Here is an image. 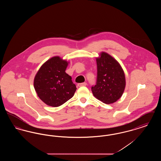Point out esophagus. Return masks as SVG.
I'll return each instance as SVG.
<instances>
[{
	"label": "esophagus",
	"mask_w": 161,
	"mask_h": 161,
	"mask_svg": "<svg viewBox=\"0 0 161 161\" xmlns=\"http://www.w3.org/2000/svg\"><path fill=\"white\" fill-rule=\"evenodd\" d=\"M87 85V83H78V84H77V86H78V87H81V86H86Z\"/></svg>",
	"instance_id": "obj_1"
}]
</instances>
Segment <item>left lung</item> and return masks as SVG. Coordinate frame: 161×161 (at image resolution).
<instances>
[{
    "label": "left lung",
    "mask_w": 161,
    "mask_h": 161,
    "mask_svg": "<svg viewBox=\"0 0 161 161\" xmlns=\"http://www.w3.org/2000/svg\"><path fill=\"white\" fill-rule=\"evenodd\" d=\"M97 84L92 86L93 95L106 104H112L123 95L125 87V77L120 64L105 52L96 58Z\"/></svg>",
    "instance_id": "left-lung-1"
}]
</instances>
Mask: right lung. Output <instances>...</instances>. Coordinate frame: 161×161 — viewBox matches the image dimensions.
Returning <instances> with one entry per match:
<instances>
[{"label": "right lung", "instance_id": "add662e5", "mask_svg": "<svg viewBox=\"0 0 161 161\" xmlns=\"http://www.w3.org/2000/svg\"><path fill=\"white\" fill-rule=\"evenodd\" d=\"M68 63L58 56L53 57L42 64L35 76V91L47 106H61L70 100L77 90L72 77L65 72Z\"/></svg>", "mask_w": 161, "mask_h": 161}]
</instances>
